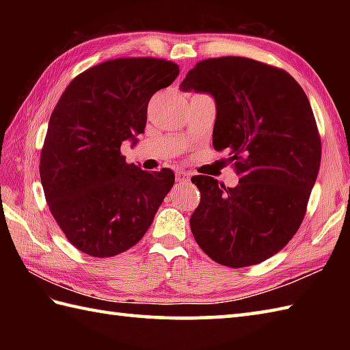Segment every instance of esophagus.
Returning <instances> with one entry per match:
<instances>
[{
    "label": "esophagus",
    "instance_id": "34e87169",
    "mask_svg": "<svg viewBox=\"0 0 350 350\" xmlns=\"http://www.w3.org/2000/svg\"><path fill=\"white\" fill-rule=\"evenodd\" d=\"M176 180L179 183H189L191 182V176L185 171H177L176 173Z\"/></svg>",
    "mask_w": 350,
    "mask_h": 350
}]
</instances>
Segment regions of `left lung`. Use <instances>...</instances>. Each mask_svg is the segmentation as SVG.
Listing matches in <instances>:
<instances>
[{
	"mask_svg": "<svg viewBox=\"0 0 350 350\" xmlns=\"http://www.w3.org/2000/svg\"><path fill=\"white\" fill-rule=\"evenodd\" d=\"M180 90L212 96L213 147L227 148L239 176L234 188L192 177L202 192L189 221L194 239L217 263H262L298 232L321 167L307 94L286 70L243 57L197 63Z\"/></svg>",
	"mask_w": 350,
	"mask_h": 350,
	"instance_id": "obj_1",
	"label": "left lung"
}]
</instances>
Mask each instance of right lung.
Masks as SVG:
<instances>
[{"mask_svg":"<svg viewBox=\"0 0 350 350\" xmlns=\"http://www.w3.org/2000/svg\"><path fill=\"white\" fill-rule=\"evenodd\" d=\"M177 75L173 62L116 58L78 75L52 111L42 187L57 224L85 254L113 257L132 248L173 188V171L126 163L120 147L137 143L148 100Z\"/></svg>","mask_w":350,"mask_h":350,"instance_id":"right-lung-1","label":"right lung"}]
</instances>
